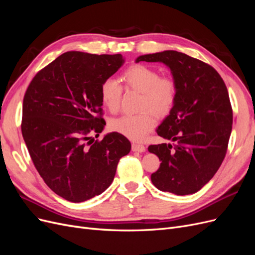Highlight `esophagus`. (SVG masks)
I'll use <instances>...</instances> for the list:
<instances>
[{"instance_id": "34e87169", "label": "esophagus", "mask_w": 255, "mask_h": 255, "mask_svg": "<svg viewBox=\"0 0 255 255\" xmlns=\"http://www.w3.org/2000/svg\"><path fill=\"white\" fill-rule=\"evenodd\" d=\"M132 151L134 152H144L145 151V146L143 144L133 142L132 143Z\"/></svg>"}]
</instances>
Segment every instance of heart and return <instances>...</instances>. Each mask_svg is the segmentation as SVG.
<instances>
[{"mask_svg": "<svg viewBox=\"0 0 255 255\" xmlns=\"http://www.w3.org/2000/svg\"><path fill=\"white\" fill-rule=\"evenodd\" d=\"M121 80L128 88L142 94L138 115H123L111 121V128L132 140H142L155 127V117L164 118L171 113L177 99L176 82L169 76H160L155 69L134 65L123 72ZM103 105L111 113L120 109L122 87L114 79L105 80L100 88Z\"/></svg>", "mask_w": 255, "mask_h": 255, "instance_id": "1", "label": "heart"}]
</instances>
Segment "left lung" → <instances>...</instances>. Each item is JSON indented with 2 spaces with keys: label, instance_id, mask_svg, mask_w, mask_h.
Listing matches in <instances>:
<instances>
[{
  "label": "left lung",
  "instance_id": "obj_1",
  "mask_svg": "<svg viewBox=\"0 0 255 255\" xmlns=\"http://www.w3.org/2000/svg\"><path fill=\"white\" fill-rule=\"evenodd\" d=\"M139 61L165 64L177 85L173 110L156 129L173 144L149 145L161 161L151 181L161 191L195 194L217 172L227 153L233 112L226 84L212 66L177 51L146 54L137 57Z\"/></svg>",
  "mask_w": 255,
  "mask_h": 255
}]
</instances>
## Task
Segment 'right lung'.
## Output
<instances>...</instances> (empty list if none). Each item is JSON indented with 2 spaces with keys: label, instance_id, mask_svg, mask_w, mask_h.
Masks as SVG:
<instances>
[{
  "label": "right lung",
  "instance_id": "right-lung-1",
  "mask_svg": "<svg viewBox=\"0 0 255 255\" xmlns=\"http://www.w3.org/2000/svg\"><path fill=\"white\" fill-rule=\"evenodd\" d=\"M125 63L121 54L66 52L38 72L23 99L21 130L44 183L59 197L79 203L110 187L130 142L102 132V83Z\"/></svg>",
  "mask_w": 255,
  "mask_h": 255
}]
</instances>
